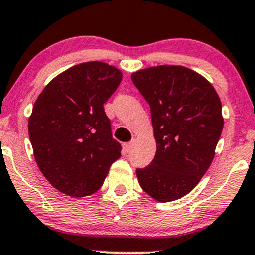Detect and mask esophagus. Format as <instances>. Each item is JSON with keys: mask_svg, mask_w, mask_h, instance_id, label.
Returning <instances> with one entry per match:
<instances>
[{"mask_svg": "<svg viewBox=\"0 0 255 255\" xmlns=\"http://www.w3.org/2000/svg\"><path fill=\"white\" fill-rule=\"evenodd\" d=\"M132 144L133 142H127V143L123 144V149H124L125 153H128L131 150V148H132Z\"/></svg>", "mask_w": 255, "mask_h": 255, "instance_id": "esophagus-1", "label": "esophagus"}]
</instances>
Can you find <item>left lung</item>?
<instances>
[{
	"label": "left lung",
	"instance_id": "left-lung-1",
	"mask_svg": "<svg viewBox=\"0 0 255 255\" xmlns=\"http://www.w3.org/2000/svg\"><path fill=\"white\" fill-rule=\"evenodd\" d=\"M131 79L149 105L157 141L154 159L136 169L139 185L159 202L181 198L214 158L224 127L220 98L203 76L179 65L138 70Z\"/></svg>",
	"mask_w": 255,
	"mask_h": 255
}]
</instances>
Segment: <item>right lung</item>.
<instances>
[{"label":"right lung","instance_id":"obj_1","mask_svg":"<svg viewBox=\"0 0 255 255\" xmlns=\"http://www.w3.org/2000/svg\"><path fill=\"white\" fill-rule=\"evenodd\" d=\"M122 81L102 62L74 65L41 92L29 118L35 160L54 188L72 197L95 193L122 152L103 105Z\"/></svg>","mask_w":255,"mask_h":255}]
</instances>
